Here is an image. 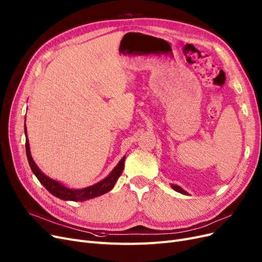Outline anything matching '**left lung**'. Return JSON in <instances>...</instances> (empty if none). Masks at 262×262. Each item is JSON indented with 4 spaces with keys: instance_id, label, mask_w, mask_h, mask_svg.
I'll use <instances>...</instances> for the list:
<instances>
[{
    "instance_id": "obj_1",
    "label": "left lung",
    "mask_w": 262,
    "mask_h": 262,
    "mask_svg": "<svg viewBox=\"0 0 262 262\" xmlns=\"http://www.w3.org/2000/svg\"><path fill=\"white\" fill-rule=\"evenodd\" d=\"M171 188L175 190V191H177V192H180V193H182V194H188V193L183 190L182 188H180L179 186H176V185H171Z\"/></svg>"
}]
</instances>
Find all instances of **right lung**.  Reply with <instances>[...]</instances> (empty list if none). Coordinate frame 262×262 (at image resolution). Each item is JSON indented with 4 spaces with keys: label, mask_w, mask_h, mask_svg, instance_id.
<instances>
[{
    "label": "right lung",
    "mask_w": 262,
    "mask_h": 262,
    "mask_svg": "<svg viewBox=\"0 0 262 262\" xmlns=\"http://www.w3.org/2000/svg\"><path fill=\"white\" fill-rule=\"evenodd\" d=\"M25 134H27L26 125H25ZM26 153H27L29 165H30L33 173L36 176L38 181H40L42 185L46 188V190L48 192H51L53 195L59 198L61 200H66V201L83 202V201L94 199V198L104 194V193L109 192L114 187L116 180L119 179V177L121 176V173L124 169L125 157L119 162V164L111 171L110 175L106 178H104L103 180H101L100 182L97 183V185H94L92 187L85 188V189H81V190H72V189L63 187L62 185H60L59 182L48 178L40 169H38V167L36 166V164L34 163L31 154H30V147H29L28 138H26Z\"/></svg>",
    "instance_id": "add662e5"
}]
</instances>
